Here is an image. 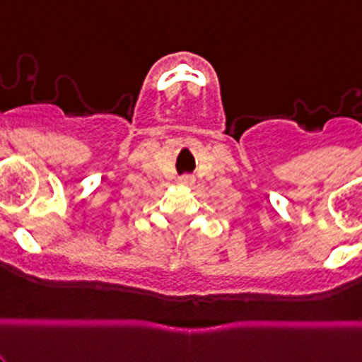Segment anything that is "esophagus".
<instances>
[{
	"instance_id": "1",
	"label": "esophagus",
	"mask_w": 362,
	"mask_h": 362,
	"mask_svg": "<svg viewBox=\"0 0 362 362\" xmlns=\"http://www.w3.org/2000/svg\"><path fill=\"white\" fill-rule=\"evenodd\" d=\"M178 184H180V185H192L194 184V177H190V175H184V177H180Z\"/></svg>"
}]
</instances>
